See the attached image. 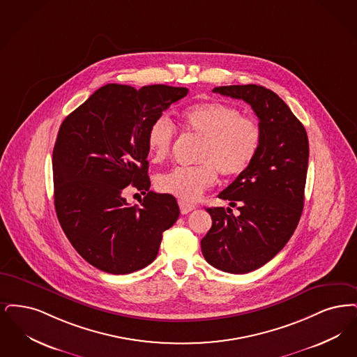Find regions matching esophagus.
Returning <instances> with one entry per match:
<instances>
[{
  "mask_svg": "<svg viewBox=\"0 0 357 357\" xmlns=\"http://www.w3.org/2000/svg\"><path fill=\"white\" fill-rule=\"evenodd\" d=\"M178 205H180V211H181L183 215L192 212L196 208L193 204H189V202H178Z\"/></svg>",
  "mask_w": 357,
  "mask_h": 357,
  "instance_id": "1",
  "label": "esophagus"
}]
</instances>
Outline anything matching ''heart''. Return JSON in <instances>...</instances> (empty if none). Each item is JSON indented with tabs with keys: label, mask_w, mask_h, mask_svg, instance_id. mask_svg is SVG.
Returning <instances> with one entry per match:
<instances>
[{
	"label": "heart",
	"mask_w": 357,
	"mask_h": 357,
	"mask_svg": "<svg viewBox=\"0 0 357 357\" xmlns=\"http://www.w3.org/2000/svg\"><path fill=\"white\" fill-rule=\"evenodd\" d=\"M185 129L202 139L196 153V165L177 167L160 174L158 190L181 202H195L218 180L236 177L248 169L259 152L260 128L232 105L208 101L195 104L183 113ZM176 126L167 116H158L151 124L146 142L152 161L164 162L172 153Z\"/></svg>",
	"instance_id": "obj_1"
}]
</instances>
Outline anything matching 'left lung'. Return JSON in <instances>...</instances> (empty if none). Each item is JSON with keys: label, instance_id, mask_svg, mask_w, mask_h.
<instances>
[{"label": "left lung", "instance_id": "obj_1", "mask_svg": "<svg viewBox=\"0 0 357 357\" xmlns=\"http://www.w3.org/2000/svg\"><path fill=\"white\" fill-rule=\"evenodd\" d=\"M215 93L243 100L260 123V146L247 171L218 197L237 206L208 208L212 227L202 240L205 260L243 275L271 261L295 232L304 206L310 144L304 125L278 94L260 85H229Z\"/></svg>", "mask_w": 357, "mask_h": 357}]
</instances>
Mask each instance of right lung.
<instances>
[{"label": "right lung", "mask_w": 357, "mask_h": 357, "mask_svg": "<svg viewBox=\"0 0 357 357\" xmlns=\"http://www.w3.org/2000/svg\"><path fill=\"white\" fill-rule=\"evenodd\" d=\"M186 88L108 84L62 121L53 149L54 208L62 231L81 257L112 275H128L157 257L162 232L180 209L168 193L149 190L151 124ZM146 197L124 199L128 188Z\"/></svg>", "instance_id": "obj_1"}]
</instances>
